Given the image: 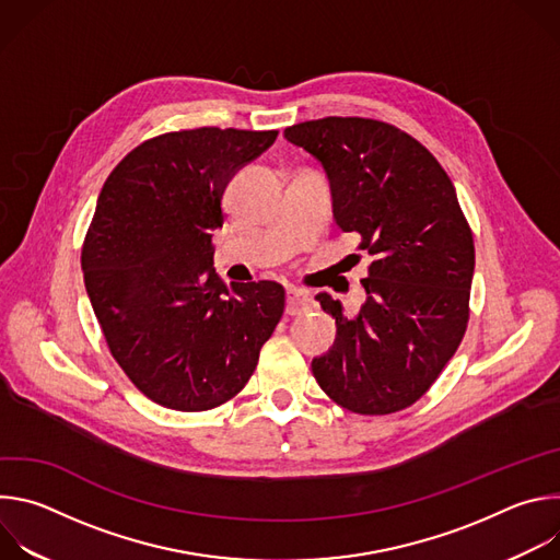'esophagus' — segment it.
Listing matches in <instances>:
<instances>
[{"label": "esophagus", "mask_w": 560, "mask_h": 560, "mask_svg": "<svg viewBox=\"0 0 560 560\" xmlns=\"http://www.w3.org/2000/svg\"><path fill=\"white\" fill-rule=\"evenodd\" d=\"M310 305H312V299L305 290H299V288H288L285 290V314H290V316L301 314Z\"/></svg>", "instance_id": "1"}]
</instances>
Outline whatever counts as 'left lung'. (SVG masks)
Listing matches in <instances>:
<instances>
[{
  "label": "left lung",
  "instance_id": "left-lung-1",
  "mask_svg": "<svg viewBox=\"0 0 560 560\" xmlns=\"http://www.w3.org/2000/svg\"><path fill=\"white\" fill-rule=\"evenodd\" d=\"M283 137L324 168L335 223L361 234L359 248L372 257L354 316L328 292L316 294L337 339L312 359V374L350 412L404 410L436 381L467 328L474 242L456 190L425 145L376 119L326 117Z\"/></svg>",
  "mask_w": 560,
  "mask_h": 560
}]
</instances>
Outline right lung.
I'll list each match as a JSON object with an SVG mask.
<instances>
[{
    "mask_svg": "<svg viewBox=\"0 0 560 560\" xmlns=\"http://www.w3.org/2000/svg\"><path fill=\"white\" fill-rule=\"evenodd\" d=\"M277 130L197 128L143 141L106 179L82 253L108 348L150 401L201 412L242 392L283 314L275 281L225 283L212 266L230 179Z\"/></svg>",
    "mask_w": 560,
    "mask_h": 560,
    "instance_id": "obj_1",
    "label": "right lung"
}]
</instances>
